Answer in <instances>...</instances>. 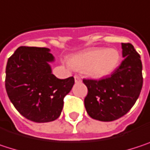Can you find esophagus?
Returning <instances> with one entry per match:
<instances>
[{"mask_svg": "<svg viewBox=\"0 0 150 150\" xmlns=\"http://www.w3.org/2000/svg\"><path fill=\"white\" fill-rule=\"evenodd\" d=\"M75 82H80V81H81V76H80V75H75Z\"/></svg>", "mask_w": 150, "mask_h": 150, "instance_id": "esophagus-1", "label": "esophagus"}]
</instances>
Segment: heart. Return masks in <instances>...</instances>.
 I'll list each match as a JSON object with an SVG mask.
<instances>
[{
    "label": "heart",
    "mask_w": 150,
    "mask_h": 150,
    "mask_svg": "<svg viewBox=\"0 0 150 150\" xmlns=\"http://www.w3.org/2000/svg\"><path fill=\"white\" fill-rule=\"evenodd\" d=\"M121 62L120 53L115 48L97 47L78 53L69 59L73 69L88 72L95 78H105L112 75Z\"/></svg>",
    "instance_id": "heart-1"
}]
</instances>
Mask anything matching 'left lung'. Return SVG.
I'll list each match as a JSON object with an SVG mask.
<instances>
[{"mask_svg": "<svg viewBox=\"0 0 150 150\" xmlns=\"http://www.w3.org/2000/svg\"><path fill=\"white\" fill-rule=\"evenodd\" d=\"M124 60L109 77L83 79L88 88L84 105L88 115L111 122L126 115L138 99L142 88V64L140 54L130 43H122Z\"/></svg>", "mask_w": 150, "mask_h": 150, "instance_id": "left-lung-1", "label": "left lung"}]
</instances>
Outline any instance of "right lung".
<instances>
[{"instance_id":"1","label":"right lung","mask_w":150,"mask_h":150,"mask_svg":"<svg viewBox=\"0 0 150 150\" xmlns=\"http://www.w3.org/2000/svg\"><path fill=\"white\" fill-rule=\"evenodd\" d=\"M50 49L19 47L8 58L5 87L9 100L25 118L35 122L56 120L63 108V98L74 83L73 76L58 79L49 62L54 61Z\"/></svg>"}]
</instances>
